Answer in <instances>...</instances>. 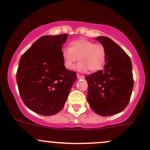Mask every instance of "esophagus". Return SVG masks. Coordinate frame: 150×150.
Returning <instances> with one entry per match:
<instances>
[{
  "label": "esophagus",
  "mask_w": 150,
  "mask_h": 150,
  "mask_svg": "<svg viewBox=\"0 0 150 150\" xmlns=\"http://www.w3.org/2000/svg\"><path fill=\"white\" fill-rule=\"evenodd\" d=\"M77 77H78V79H79V80H80V79H83L84 78L83 75H79V74H78V75H77Z\"/></svg>",
  "instance_id": "obj_1"
}]
</instances>
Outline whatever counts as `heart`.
I'll use <instances>...</instances> for the list:
<instances>
[{
  "label": "heart",
  "mask_w": 150,
  "mask_h": 150,
  "mask_svg": "<svg viewBox=\"0 0 150 150\" xmlns=\"http://www.w3.org/2000/svg\"><path fill=\"white\" fill-rule=\"evenodd\" d=\"M61 57L64 67L72 70L75 62L80 60L75 68L80 72L98 71L104 65L106 52L103 45L81 38L70 42V47H63Z\"/></svg>",
  "instance_id": "heart-1"
}]
</instances>
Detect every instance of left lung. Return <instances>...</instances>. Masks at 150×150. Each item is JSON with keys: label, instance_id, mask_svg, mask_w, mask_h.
Returning a JSON list of instances; mask_svg holds the SVG:
<instances>
[{"label": "left lung", "instance_id": "1", "mask_svg": "<svg viewBox=\"0 0 150 150\" xmlns=\"http://www.w3.org/2000/svg\"><path fill=\"white\" fill-rule=\"evenodd\" d=\"M105 47L104 70L85 76L88 84V102L92 110L101 116L123 111L129 103L134 80L132 62L127 54L112 40L97 37Z\"/></svg>", "mask_w": 150, "mask_h": 150}]
</instances>
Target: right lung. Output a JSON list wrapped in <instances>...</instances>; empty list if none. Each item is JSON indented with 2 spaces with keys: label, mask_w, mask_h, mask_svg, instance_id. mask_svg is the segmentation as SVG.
Returning <instances> with one entry per match:
<instances>
[{
  "label": "right lung",
  "mask_w": 150,
  "mask_h": 150,
  "mask_svg": "<svg viewBox=\"0 0 150 150\" xmlns=\"http://www.w3.org/2000/svg\"><path fill=\"white\" fill-rule=\"evenodd\" d=\"M67 34L44 35L21 56L16 80L24 104L38 114L50 116L64 107L77 78L61 57Z\"/></svg>",
  "instance_id": "1"
}]
</instances>
